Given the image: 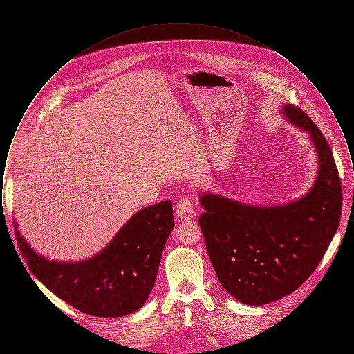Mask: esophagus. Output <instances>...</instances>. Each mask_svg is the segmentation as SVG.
Instances as JSON below:
<instances>
[{"instance_id":"34e87169","label":"esophagus","mask_w":354,"mask_h":354,"mask_svg":"<svg viewBox=\"0 0 354 354\" xmlns=\"http://www.w3.org/2000/svg\"><path fill=\"white\" fill-rule=\"evenodd\" d=\"M175 212H176L178 219L182 220L194 219L195 215H196V212L194 209V203L188 198H183V199H180L179 202L176 203Z\"/></svg>"}]
</instances>
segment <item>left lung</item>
Wrapping results in <instances>:
<instances>
[{
	"label": "left lung",
	"instance_id": "1",
	"mask_svg": "<svg viewBox=\"0 0 354 354\" xmlns=\"http://www.w3.org/2000/svg\"><path fill=\"white\" fill-rule=\"evenodd\" d=\"M284 114L309 133L319 153L317 179L305 196L277 207L201 196L199 225L212 267L224 289L247 305L276 301L303 286L341 219V180L328 140L299 107L286 104Z\"/></svg>",
	"mask_w": 354,
	"mask_h": 354
}]
</instances>
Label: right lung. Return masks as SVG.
Here are the masks:
<instances>
[{"instance_id":"add662e5","label":"right lung","mask_w":354,"mask_h":354,"mask_svg":"<svg viewBox=\"0 0 354 354\" xmlns=\"http://www.w3.org/2000/svg\"><path fill=\"white\" fill-rule=\"evenodd\" d=\"M172 228V203L153 204L136 212L102 252L80 263L49 261L17 228L16 236L29 270L55 296L86 315L119 317L146 303Z\"/></svg>"}]
</instances>
